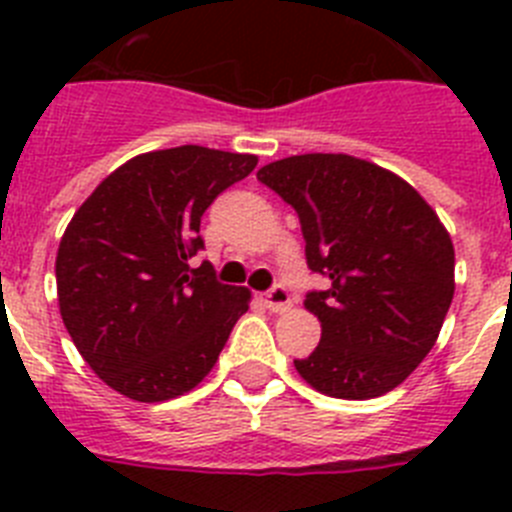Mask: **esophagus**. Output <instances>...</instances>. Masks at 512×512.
<instances>
[{
	"label": "esophagus",
	"mask_w": 512,
	"mask_h": 512,
	"mask_svg": "<svg viewBox=\"0 0 512 512\" xmlns=\"http://www.w3.org/2000/svg\"><path fill=\"white\" fill-rule=\"evenodd\" d=\"M264 305L271 312H287L292 307V295H289V289L284 284H277V287H271L264 295Z\"/></svg>",
	"instance_id": "obj_1"
}]
</instances>
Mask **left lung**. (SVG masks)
Masks as SVG:
<instances>
[{"mask_svg":"<svg viewBox=\"0 0 512 512\" xmlns=\"http://www.w3.org/2000/svg\"><path fill=\"white\" fill-rule=\"evenodd\" d=\"M295 207L320 343L295 361L312 390L341 400L387 395L418 369L454 300V243L436 210L390 169L348 153H302L259 169Z\"/></svg>","mask_w":512,"mask_h":512,"instance_id":"1","label":"left lung"}]
</instances>
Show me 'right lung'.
Returning a JSON list of instances; mask_svg holds the SVG:
<instances>
[{"label": "right lung", "mask_w": 512, "mask_h": 512, "mask_svg": "<svg viewBox=\"0 0 512 512\" xmlns=\"http://www.w3.org/2000/svg\"><path fill=\"white\" fill-rule=\"evenodd\" d=\"M259 156L205 146L140 153L112 171L63 230L58 307L92 372L135 402H164L210 374L251 292L189 269L200 220Z\"/></svg>", "instance_id": "obj_1"}]
</instances>
